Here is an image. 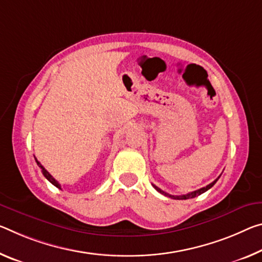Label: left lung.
<instances>
[{"label": "left lung", "mask_w": 262, "mask_h": 262, "mask_svg": "<svg viewBox=\"0 0 262 262\" xmlns=\"http://www.w3.org/2000/svg\"><path fill=\"white\" fill-rule=\"evenodd\" d=\"M219 177H221V176H219ZM219 177L217 178V180H214V181L212 182V183H210L209 185L204 186V188L198 189V190H196V191H192V192H189V193H186V194H182V196H173V194H169V193H167V192H164L163 190H161L160 188H157L156 185H154V184H152V186H154V188H155L157 191H159L160 193L164 194V196H167V197L172 198V199H190V198H194V197H197V196H199V194L204 193L205 191H207L209 189L212 188V186L215 184V182H217V181L219 180Z\"/></svg>", "instance_id": "1"}]
</instances>
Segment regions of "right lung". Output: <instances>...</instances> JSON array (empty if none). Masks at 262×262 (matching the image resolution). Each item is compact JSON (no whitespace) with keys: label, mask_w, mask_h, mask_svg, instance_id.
Returning a JSON list of instances; mask_svg holds the SVG:
<instances>
[{"label":"right lung","mask_w":262,"mask_h":262,"mask_svg":"<svg viewBox=\"0 0 262 262\" xmlns=\"http://www.w3.org/2000/svg\"><path fill=\"white\" fill-rule=\"evenodd\" d=\"M35 160H36V162H37V165H38V167L40 168V170H41V172H43V175H44V177L45 178H47V180L50 182V183H52L53 185H55V186H57V188L58 189H61L60 188V184L59 183H58V182L55 180V178H53L51 175H50V173L48 172V170L47 169H45L44 167H43V165H41L40 163H39V162L38 161H37V159H36V157H35Z\"/></svg>","instance_id":"1"}]
</instances>
